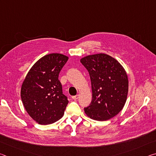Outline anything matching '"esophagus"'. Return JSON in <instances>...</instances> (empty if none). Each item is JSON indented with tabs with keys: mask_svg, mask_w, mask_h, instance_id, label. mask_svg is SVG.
Here are the masks:
<instances>
[{
	"mask_svg": "<svg viewBox=\"0 0 156 156\" xmlns=\"http://www.w3.org/2000/svg\"><path fill=\"white\" fill-rule=\"evenodd\" d=\"M78 98H79V95H76V96H72V98L73 100H77V99H78Z\"/></svg>",
	"mask_w": 156,
	"mask_h": 156,
	"instance_id": "obj_1",
	"label": "esophagus"
}]
</instances>
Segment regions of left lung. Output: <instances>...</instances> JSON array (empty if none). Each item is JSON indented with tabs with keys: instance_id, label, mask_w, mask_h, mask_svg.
Wrapping results in <instances>:
<instances>
[{
	"instance_id": "8db88e82",
	"label": "left lung",
	"mask_w": 156,
	"mask_h": 156,
	"mask_svg": "<svg viewBox=\"0 0 156 156\" xmlns=\"http://www.w3.org/2000/svg\"><path fill=\"white\" fill-rule=\"evenodd\" d=\"M80 62L89 73L92 100L84 112L91 119L105 121L114 117L125 105L129 81L122 66L109 55L99 54L83 58Z\"/></svg>"
}]
</instances>
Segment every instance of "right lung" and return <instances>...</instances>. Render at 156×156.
Masks as SVG:
<instances>
[{
    "label": "right lung",
    "instance_id": "1",
    "mask_svg": "<svg viewBox=\"0 0 156 156\" xmlns=\"http://www.w3.org/2000/svg\"><path fill=\"white\" fill-rule=\"evenodd\" d=\"M68 57L50 54L38 60L29 71L21 87V100L26 111L40 125H49L62 117L68 104L58 80Z\"/></svg>",
    "mask_w": 156,
    "mask_h": 156
}]
</instances>
